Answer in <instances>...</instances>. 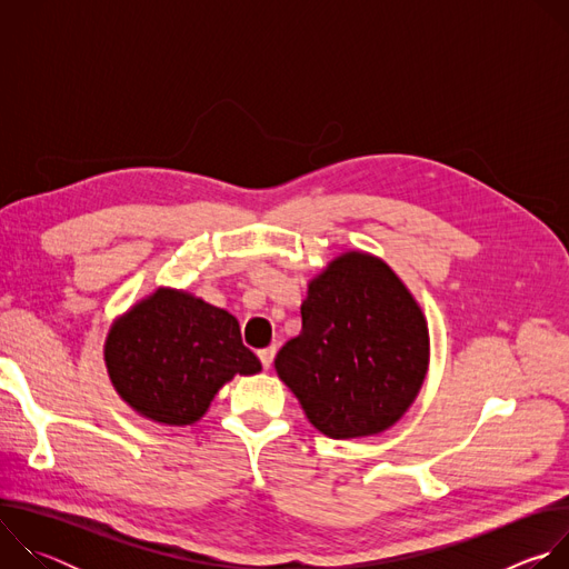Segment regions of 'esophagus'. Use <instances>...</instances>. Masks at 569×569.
I'll return each instance as SVG.
<instances>
[{"instance_id": "esophagus-1", "label": "esophagus", "mask_w": 569, "mask_h": 569, "mask_svg": "<svg viewBox=\"0 0 569 569\" xmlns=\"http://www.w3.org/2000/svg\"><path fill=\"white\" fill-rule=\"evenodd\" d=\"M274 353H277L274 347H268V349H261V351H259V360H261L263 369H270V365H272V360H274Z\"/></svg>"}]
</instances>
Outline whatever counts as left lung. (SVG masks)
Masks as SVG:
<instances>
[{"instance_id":"8db88e82","label":"left lung","mask_w":569,"mask_h":569,"mask_svg":"<svg viewBox=\"0 0 569 569\" xmlns=\"http://www.w3.org/2000/svg\"><path fill=\"white\" fill-rule=\"evenodd\" d=\"M428 362V321L412 292L378 257L347 252L308 283L301 333L274 369L321 435L356 439L408 412Z\"/></svg>"}]
</instances>
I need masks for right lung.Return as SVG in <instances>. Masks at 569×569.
<instances>
[{"label":"right lung","mask_w":569,"mask_h":569,"mask_svg":"<svg viewBox=\"0 0 569 569\" xmlns=\"http://www.w3.org/2000/svg\"><path fill=\"white\" fill-rule=\"evenodd\" d=\"M103 353L119 396L167 426L196 423L236 373L261 371L233 315L173 288H157L121 315Z\"/></svg>","instance_id":"1"}]
</instances>
